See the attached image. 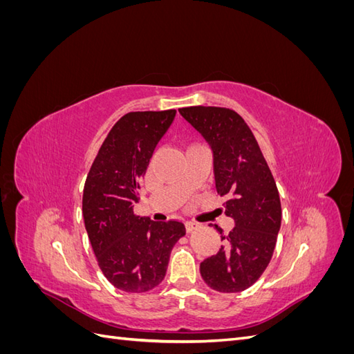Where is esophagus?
Instances as JSON below:
<instances>
[{
	"label": "esophagus",
	"instance_id": "34e87169",
	"mask_svg": "<svg viewBox=\"0 0 354 354\" xmlns=\"http://www.w3.org/2000/svg\"><path fill=\"white\" fill-rule=\"evenodd\" d=\"M185 227H186V232L190 233V232L196 230V229L199 227V224H196V223H194V221H186V223H185Z\"/></svg>",
	"mask_w": 354,
	"mask_h": 354
}]
</instances>
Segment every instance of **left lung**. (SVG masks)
Segmentation results:
<instances>
[{
  "mask_svg": "<svg viewBox=\"0 0 354 354\" xmlns=\"http://www.w3.org/2000/svg\"><path fill=\"white\" fill-rule=\"evenodd\" d=\"M180 115L205 138L214 158L217 194L234 227L216 224L224 245L201 263V276L218 292H241L266 270L281 229L282 208L272 171L242 116L227 108L190 106Z\"/></svg>",
  "mask_w": 354,
  "mask_h": 354,
  "instance_id": "obj_1",
  "label": "left lung"
}]
</instances>
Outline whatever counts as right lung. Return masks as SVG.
<instances>
[{
	"label": "right lung",
	"instance_id": "add662e5",
	"mask_svg": "<svg viewBox=\"0 0 354 354\" xmlns=\"http://www.w3.org/2000/svg\"><path fill=\"white\" fill-rule=\"evenodd\" d=\"M176 111L130 112L104 138L84 185L82 216L100 270L115 288L146 292L167 273L169 254L186 234L180 221L136 216L138 178Z\"/></svg>",
	"mask_w": 354,
	"mask_h": 354
}]
</instances>
